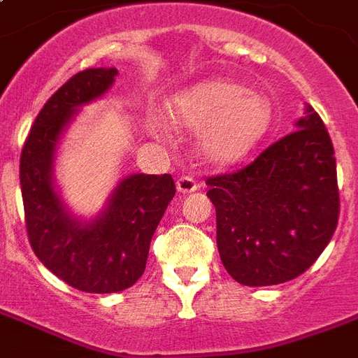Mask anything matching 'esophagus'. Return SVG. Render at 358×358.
Listing matches in <instances>:
<instances>
[{
	"instance_id": "esophagus-1",
	"label": "esophagus",
	"mask_w": 358,
	"mask_h": 358,
	"mask_svg": "<svg viewBox=\"0 0 358 358\" xmlns=\"http://www.w3.org/2000/svg\"><path fill=\"white\" fill-rule=\"evenodd\" d=\"M197 187L199 184L191 178V176H180V178L176 180V189H178L180 193H193V191H197Z\"/></svg>"
}]
</instances>
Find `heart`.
<instances>
[{
    "label": "heart",
    "mask_w": 358,
    "mask_h": 358,
    "mask_svg": "<svg viewBox=\"0 0 358 358\" xmlns=\"http://www.w3.org/2000/svg\"><path fill=\"white\" fill-rule=\"evenodd\" d=\"M167 116L182 129L199 131L197 146L212 165L227 167L252 154L268 133L272 106L261 94L233 80H206L169 101ZM150 135L165 138L157 120L148 122Z\"/></svg>",
    "instance_id": "1"
}]
</instances>
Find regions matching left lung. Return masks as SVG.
<instances>
[{
    "mask_svg": "<svg viewBox=\"0 0 358 358\" xmlns=\"http://www.w3.org/2000/svg\"><path fill=\"white\" fill-rule=\"evenodd\" d=\"M206 184L220 257L242 285L294 280L315 263L336 231V157L323 120L310 105L293 133L252 165Z\"/></svg>",
    "mask_w": 358,
    "mask_h": 358,
    "instance_id": "left-lung-1",
    "label": "left lung"
}]
</instances>
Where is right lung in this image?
Masks as SVG:
<instances>
[{"label":"right lung","instance_id":"add662e5","mask_svg":"<svg viewBox=\"0 0 358 358\" xmlns=\"http://www.w3.org/2000/svg\"><path fill=\"white\" fill-rule=\"evenodd\" d=\"M116 67L76 73L46 101L20 155V187L29 244L52 274L84 293H118L143 276L152 236L173 201L171 174L120 180L94 217L71 212L56 184V155L84 105L113 88Z\"/></svg>","mask_w":358,"mask_h":358}]
</instances>
